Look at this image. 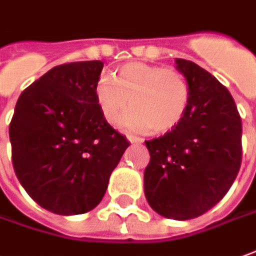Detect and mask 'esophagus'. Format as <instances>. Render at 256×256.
Returning a JSON list of instances; mask_svg holds the SVG:
<instances>
[{
    "mask_svg": "<svg viewBox=\"0 0 256 256\" xmlns=\"http://www.w3.org/2000/svg\"><path fill=\"white\" fill-rule=\"evenodd\" d=\"M126 140H130L131 144H142V142H144L142 138H140V136H134V135H128Z\"/></svg>",
    "mask_w": 256,
    "mask_h": 256,
    "instance_id": "esophagus-1",
    "label": "esophagus"
}]
</instances>
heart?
<instances>
[{"label":"heart","instance_id":"obj_1","mask_svg":"<svg viewBox=\"0 0 256 256\" xmlns=\"http://www.w3.org/2000/svg\"><path fill=\"white\" fill-rule=\"evenodd\" d=\"M96 102L104 120L126 131L168 132L179 124L190 102V87L184 76L173 68L131 62L116 76L102 73L94 84Z\"/></svg>","mask_w":256,"mask_h":256}]
</instances>
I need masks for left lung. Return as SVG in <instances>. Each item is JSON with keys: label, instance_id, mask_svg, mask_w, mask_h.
Masks as SVG:
<instances>
[{"label": "left lung", "instance_id": "1", "mask_svg": "<svg viewBox=\"0 0 256 256\" xmlns=\"http://www.w3.org/2000/svg\"><path fill=\"white\" fill-rule=\"evenodd\" d=\"M174 63L188 80L190 102L172 131L145 140L150 160L144 192L154 212L183 221L208 212L227 194L241 166L242 124L216 77L190 60Z\"/></svg>", "mask_w": 256, "mask_h": 256}]
</instances>
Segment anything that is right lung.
I'll return each mask as SVG.
<instances>
[{"instance_id":"add662e5","label":"right lung","mask_w":256,"mask_h":256,"mask_svg":"<svg viewBox=\"0 0 256 256\" xmlns=\"http://www.w3.org/2000/svg\"><path fill=\"white\" fill-rule=\"evenodd\" d=\"M104 63L50 68L25 88L10 124L12 164L29 196L60 216L97 207L130 142L108 124L94 84Z\"/></svg>"}]
</instances>
